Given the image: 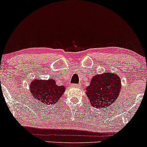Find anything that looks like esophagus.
<instances>
[{
    "instance_id": "34e87169",
    "label": "esophagus",
    "mask_w": 147,
    "mask_h": 147,
    "mask_svg": "<svg viewBox=\"0 0 147 147\" xmlns=\"http://www.w3.org/2000/svg\"><path fill=\"white\" fill-rule=\"evenodd\" d=\"M72 86H73L74 88H79L81 86L80 84H72Z\"/></svg>"
}]
</instances>
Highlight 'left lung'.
I'll list each match as a JSON object with an SVG mask.
<instances>
[{"label": "left lung", "instance_id": "1", "mask_svg": "<svg viewBox=\"0 0 147 147\" xmlns=\"http://www.w3.org/2000/svg\"><path fill=\"white\" fill-rule=\"evenodd\" d=\"M121 89L120 77L114 73L104 72L94 75L86 88V95L95 108H107L117 99Z\"/></svg>", "mask_w": 147, "mask_h": 147}]
</instances>
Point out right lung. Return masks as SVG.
Instances as JSON below:
<instances>
[{"mask_svg": "<svg viewBox=\"0 0 147 147\" xmlns=\"http://www.w3.org/2000/svg\"><path fill=\"white\" fill-rule=\"evenodd\" d=\"M65 90L66 88L63 86H57L56 81L52 79L49 80L34 79L30 85V90L33 96L45 105L57 103Z\"/></svg>", "mask_w": 147, "mask_h": 147, "instance_id": "obj_1", "label": "right lung"}]
</instances>
